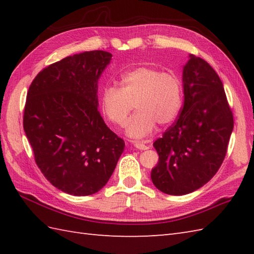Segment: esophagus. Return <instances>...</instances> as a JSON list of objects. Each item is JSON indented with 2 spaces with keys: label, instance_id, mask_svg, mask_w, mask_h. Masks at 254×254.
Masks as SVG:
<instances>
[{
  "label": "esophagus",
  "instance_id": "1",
  "mask_svg": "<svg viewBox=\"0 0 254 254\" xmlns=\"http://www.w3.org/2000/svg\"><path fill=\"white\" fill-rule=\"evenodd\" d=\"M134 146H135L137 149H141V150H145V149H148L149 147L147 145H145L141 142H134Z\"/></svg>",
  "mask_w": 254,
  "mask_h": 254
}]
</instances>
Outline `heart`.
Segmentation results:
<instances>
[{
    "label": "heart",
    "mask_w": 254,
    "mask_h": 254,
    "mask_svg": "<svg viewBox=\"0 0 254 254\" xmlns=\"http://www.w3.org/2000/svg\"><path fill=\"white\" fill-rule=\"evenodd\" d=\"M120 85L121 87L109 85L102 89L100 107L108 121L122 127L134 106L137 111L128 123V136H147L156 123L166 126L179 115L183 85L177 73L163 72L153 66H137L121 75Z\"/></svg>",
    "instance_id": "1"
}]
</instances>
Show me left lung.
<instances>
[{
    "label": "left lung",
    "instance_id": "obj_1",
    "mask_svg": "<svg viewBox=\"0 0 254 254\" xmlns=\"http://www.w3.org/2000/svg\"><path fill=\"white\" fill-rule=\"evenodd\" d=\"M183 93L179 117L154 142L159 160L150 177L170 195L195 191L216 175L234 128L222 80L203 59L190 56L183 67Z\"/></svg>",
    "mask_w": 254,
    "mask_h": 254
}]
</instances>
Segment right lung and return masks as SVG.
I'll list each match as a JSON object with an SVG mask.
<instances>
[{"mask_svg": "<svg viewBox=\"0 0 254 254\" xmlns=\"http://www.w3.org/2000/svg\"><path fill=\"white\" fill-rule=\"evenodd\" d=\"M111 57L95 50L64 58L38 73L27 93L23 124L36 164L72 195L100 191L126 146L98 110L97 84Z\"/></svg>", "mask_w": 254, "mask_h": 254, "instance_id": "1", "label": "right lung"}]
</instances>
